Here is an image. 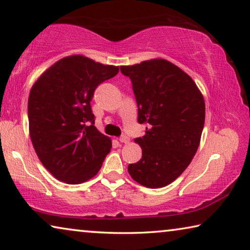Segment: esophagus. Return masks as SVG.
Wrapping results in <instances>:
<instances>
[{"label": "esophagus", "instance_id": "esophagus-1", "mask_svg": "<svg viewBox=\"0 0 250 250\" xmlns=\"http://www.w3.org/2000/svg\"><path fill=\"white\" fill-rule=\"evenodd\" d=\"M118 140H120L121 143H128L129 137L126 136V135H122L120 138H118Z\"/></svg>", "mask_w": 250, "mask_h": 250}]
</instances>
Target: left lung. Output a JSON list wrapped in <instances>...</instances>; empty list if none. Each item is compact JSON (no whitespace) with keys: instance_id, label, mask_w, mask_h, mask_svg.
Here are the masks:
<instances>
[{"instance_id":"1","label":"left lung","mask_w":250,"mask_h":250,"mask_svg":"<svg viewBox=\"0 0 250 250\" xmlns=\"http://www.w3.org/2000/svg\"><path fill=\"white\" fill-rule=\"evenodd\" d=\"M132 80L143 137L135 138L142 159L128 173L142 186L157 189L183 173L199 147L205 125V99L191 77L164 59L122 66Z\"/></svg>"}]
</instances>
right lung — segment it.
Masks as SVG:
<instances>
[{
    "instance_id": "right-lung-1",
    "label": "right lung",
    "mask_w": 250,
    "mask_h": 250,
    "mask_svg": "<svg viewBox=\"0 0 250 250\" xmlns=\"http://www.w3.org/2000/svg\"><path fill=\"white\" fill-rule=\"evenodd\" d=\"M118 70L87 57L69 56L47 69L32 86L30 137L41 163L59 181L79 184L101 170L112 140L95 127L90 102L98 85Z\"/></svg>"
}]
</instances>
